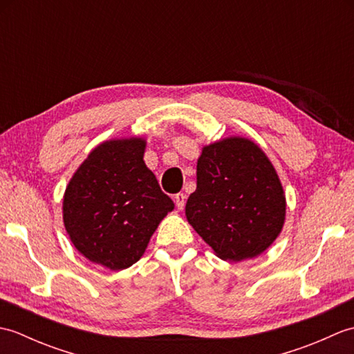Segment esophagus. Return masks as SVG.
Returning a JSON list of instances; mask_svg holds the SVG:
<instances>
[{
  "mask_svg": "<svg viewBox=\"0 0 354 354\" xmlns=\"http://www.w3.org/2000/svg\"><path fill=\"white\" fill-rule=\"evenodd\" d=\"M185 194L184 193H178L175 194V204H176V208L178 209H183L184 205H185Z\"/></svg>",
  "mask_w": 354,
  "mask_h": 354,
  "instance_id": "1",
  "label": "esophagus"
}]
</instances>
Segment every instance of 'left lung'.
I'll list each match as a JSON object with an SVG mask.
<instances>
[{
    "label": "left lung",
    "instance_id": "1",
    "mask_svg": "<svg viewBox=\"0 0 354 354\" xmlns=\"http://www.w3.org/2000/svg\"><path fill=\"white\" fill-rule=\"evenodd\" d=\"M187 221L222 260L257 257L280 234L286 199L265 152L232 137L202 149Z\"/></svg>",
    "mask_w": 354,
    "mask_h": 354
}]
</instances>
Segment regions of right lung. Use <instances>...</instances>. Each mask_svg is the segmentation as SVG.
I'll use <instances>...</instances> for the list:
<instances>
[{"label": "right lung", "mask_w": 354, "mask_h": 354, "mask_svg": "<svg viewBox=\"0 0 354 354\" xmlns=\"http://www.w3.org/2000/svg\"><path fill=\"white\" fill-rule=\"evenodd\" d=\"M141 138L104 141L74 173L64 196V223L85 257L120 270L145 254L173 202L142 155Z\"/></svg>", "instance_id": "add662e5"}]
</instances>
